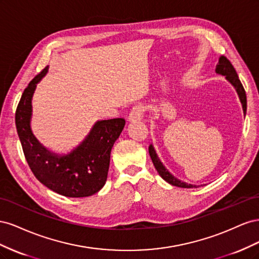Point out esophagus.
I'll return each mask as SVG.
<instances>
[{
	"instance_id": "obj_1",
	"label": "esophagus",
	"mask_w": 259,
	"mask_h": 259,
	"mask_svg": "<svg viewBox=\"0 0 259 259\" xmlns=\"http://www.w3.org/2000/svg\"><path fill=\"white\" fill-rule=\"evenodd\" d=\"M146 112V107L144 105H136L133 107V109L130 112V116H128V120L130 121H138V120H142L143 116Z\"/></svg>"
}]
</instances>
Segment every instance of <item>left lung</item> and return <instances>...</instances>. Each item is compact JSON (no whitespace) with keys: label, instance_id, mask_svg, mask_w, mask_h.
<instances>
[{"label":"left lung","instance_id":"obj_1","mask_svg":"<svg viewBox=\"0 0 259 259\" xmlns=\"http://www.w3.org/2000/svg\"><path fill=\"white\" fill-rule=\"evenodd\" d=\"M216 72L225 75L226 79L228 80L234 88H236L238 95L240 97V100L243 106V111H244V114L246 113V94H245V90L243 88V85L239 79L238 73L236 71V69L232 66V64L230 62V60L227 58L226 56H221L219 57V61L218 65L216 66ZM149 154L151 156V160L153 162V165L155 167V169L158 170V173L160 174V176L167 182L168 184L176 186V187H180V188H197V186L194 185H188L184 182H180L179 179L175 178L173 175H171L169 171L163 166V164L161 163V161L159 160L158 155H156L154 149L152 147V145L149 146Z\"/></svg>","mask_w":259,"mask_h":259}]
</instances>
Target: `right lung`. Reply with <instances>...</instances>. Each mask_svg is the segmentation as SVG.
Segmentation results:
<instances>
[{
  "label": "right lung",
  "instance_id": "1",
  "mask_svg": "<svg viewBox=\"0 0 259 259\" xmlns=\"http://www.w3.org/2000/svg\"><path fill=\"white\" fill-rule=\"evenodd\" d=\"M46 71L48 67L29 83L16 109L15 122L23 154L35 178L49 189L69 198L90 197L106 184L111 149L123 131L125 120L117 117L98 121L71 153L52 154L38 144L30 128L31 99L36 83Z\"/></svg>",
  "mask_w": 259,
  "mask_h": 259
}]
</instances>
